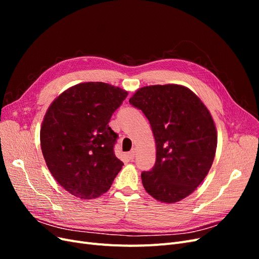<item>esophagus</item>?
Instances as JSON below:
<instances>
[{
    "mask_svg": "<svg viewBox=\"0 0 259 259\" xmlns=\"http://www.w3.org/2000/svg\"><path fill=\"white\" fill-rule=\"evenodd\" d=\"M127 158L130 159V160H133L135 158V150H132V151H130L128 153H127Z\"/></svg>",
    "mask_w": 259,
    "mask_h": 259,
    "instance_id": "34e87169",
    "label": "esophagus"
}]
</instances>
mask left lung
<instances>
[{
  "label": "left lung",
  "instance_id": "1",
  "mask_svg": "<svg viewBox=\"0 0 259 259\" xmlns=\"http://www.w3.org/2000/svg\"><path fill=\"white\" fill-rule=\"evenodd\" d=\"M130 104L146 115L155 139L154 166L142 173L146 191L164 203L185 199L214 161L217 133L207 108L194 93L176 84L146 86Z\"/></svg>",
  "mask_w": 259,
  "mask_h": 259
}]
</instances>
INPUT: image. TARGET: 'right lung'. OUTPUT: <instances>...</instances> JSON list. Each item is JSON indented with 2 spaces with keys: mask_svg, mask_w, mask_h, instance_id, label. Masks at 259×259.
Returning <instances> with one entry per match:
<instances>
[{
  "mask_svg": "<svg viewBox=\"0 0 259 259\" xmlns=\"http://www.w3.org/2000/svg\"><path fill=\"white\" fill-rule=\"evenodd\" d=\"M127 92L103 82L72 86L54 100L42 123V153L53 177L69 193L95 199L107 192L123 162L109 126Z\"/></svg>",
  "mask_w": 259,
  "mask_h": 259,
  "instance_id": "obj_1",
  "label": "right lung"
}]
</instances>
